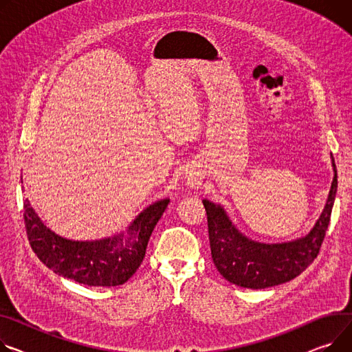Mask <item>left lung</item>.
<instances>
[{"label":"left lung","mask_w":352,"mask_h":352,"mask_svg":"<svg viewBox=\"0 0 352 352\" xmlns=\"http://www.w3.org/2000/svg\"><path fill=\"white\" fill-rule=\"evenodd\" d=\"M325 208L316 226L306 238L289 243L266 245L245 238L228 219L223 209L202 201L210 243V254L218 272L228 282L248 289H266L289 282L306 270L320 253L329 229L337 194V168Z\"/></svg>","instance_id":"obj_1"}]
</instances>
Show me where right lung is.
I'll return each mask as SVG.
<instances>
[{"mask_svg": "<svg viewBox=\"0 0 352 352\" xmlns=\"http://www.w3.org/2000/svg\"><path fill=\"white\" fill-rule=\"evenodd\" d=\"M168 202L162 199L144 209L129 228L126 242L123 235L95 242L63 239L41 222L27 199L23 222L30 245L46 267L78 283L111 287L126 283L142 265L148 239Z\"/></svg>", "mask_w": 352, "mask_h": 352, "instance_id": "obj_1", "label": "right lung"}]
</instances>
